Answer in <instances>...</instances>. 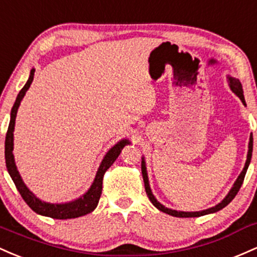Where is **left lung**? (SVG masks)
<instances>
[{"mask_svg": "<svg viewBox=\"0 0 257 257\" xmlns=\"http://www.w3.org/2000/svg\"><path fill=\"white\" fill-rule=\"evenodd\" d=\"M229 86H230V90L234 92L237 96L240 98V100L243 102V104H245V99H244V94H243V88H241V83L239 80H235L233 79V77H229ZM251 154H252V136H250V142H249V152H247V158H246V163H245V166L243 169V171L240 172V175H239V177L237 178V181H235L234 186H233V188L230 189V192L227 194V197L223 199V200L221 201L218 205H216L214 207H210V209L207 210H203V211H195V212H184V211H176V210H171V209H167L164 205H161L159 201L157 200V199L154 198V195H153V193L151 191V187H149V182H148V176H147V170H146V164H144V161L142 160V176H143V181H144V188H146V193L147 195H148L149 200L152 201V204L154 205L157 209H159L160 211L165 212L167 215H171V216H175V217H199V216H203V215H207V214H211V212H216L218 211V210L223 209L224 206H227L230 201L234 199L235 195H237V193L239 192V189H240L241 184H243V181H244V177H245V174H246V170H247V166H249L250 164V160H251Z\"/></svg>", "mask_w": 257, "mask_h": 257, "instance_id": "left-lung-1", "label": "left lung"}]
</instances>
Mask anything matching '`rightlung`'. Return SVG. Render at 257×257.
<instances>
[{"label": "right lung", "instance_id": "add662e5", "mask_svg": "<svg viewBox=\"0 0 257 257\" xmlns=\"http://www.w3.org/2000/svg\"><path fill=\"white\" fill-rule=\"evenodd\" d=\"M34 74H35V69H33L29 76V80L25 83L24 87L19 92L18 97H17L16 103H14L12 111H11V121L10 126H8L7 134H6V142H5V158H6V166H7L8 172H10L11 177H12L14 184H16L17 189H18L22 198L24 199L25 203L31 207V210L40 214L42 216H48V217L57 218V220H68V218H75L80 217V216L87 215L96 209L98 201H99L100 194H102V182H103V176H104L105 171L109 169L116 158L119 157L121 151L126 144H128V141L122 140L119 143L115 144L113 148L110 149L103 159L102 164H100L99 169H98L96 178H94L93 183H92L91 188L86 194H83L81 198L76 199V200L71 201V203L65 204H50V203H43V201L37 199L35 195L33 194L27 188L24 182L22 181L18 170H17L16 163H14L13 157V131H14V123H16V116L17 111H18L20 100L24 97L25 92L30 87L31 82L34 80Z\"/></svg>", "mask_w": 257, "mask_h": 257}]
</instances>
